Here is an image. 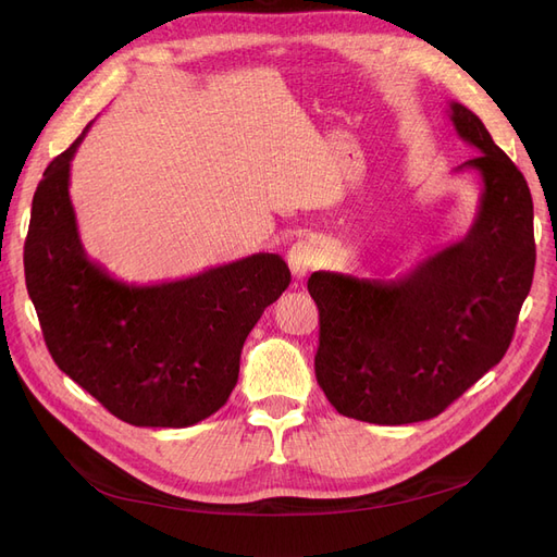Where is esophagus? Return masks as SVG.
Listing matches in <instances>:
<instances>
[{
	"label": "esophagus",
	"mask_w": 557,
	"mask_h": 557,
	"mask_svg": "<svg viewBox=\"0 0 557 557\" xmlns=\"http://www.w3.org/2000/svg\"><path fill=\"white\" fill-rule=\"evenodd\" d=\"M315 260H318V252L309 242H297L288 250V264L295 278H305L313 269Z\"/></svg>",
	"instance_id": "esophagus-1"
}]
</instances>
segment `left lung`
I'll use <instances>...</instances> for the list:
<instances>
[{"label":"left lung","mask_w":557,"mask_h":557,"mask_svg":"<svg viewBox=\"0 0 557 557\" xmlns=\"http://www.w3.org/2000/svg\"><path fill=\"white\" fill-rule=\"evenodd\" d=\"M458 137L479 150L481 197L460 242L399 278L313 272L320 313L315 379L342 416L407 425L440 416L507 352L534 276L528 181L481 117L448 104Z\"/></svg>","instance_id":"obj_1"}]
</instances>
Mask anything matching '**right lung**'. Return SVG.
Returning a JSON list of instances; mask_svg holds the SVG:
<instances>
[{
	"label": "right lung",
	"mask_w": 557,
	"mask_h": 557,
	"mask_svg": "<svg viewBox=\"0 0 557 557\" xmlns=\"http://www.w3.org/2000/svg\"><path fill=\"white\" fill-rule=\"evenodd\" d=\"M88 127L46 166L32 199L25 283L44 342L125 423L195 425L227 401L246 336L290 285V269L276 252H256L170 283L109 276L83 250L70 199V164Z\"/></svg>",
	"instance_id": "1"
}]
</instances>
